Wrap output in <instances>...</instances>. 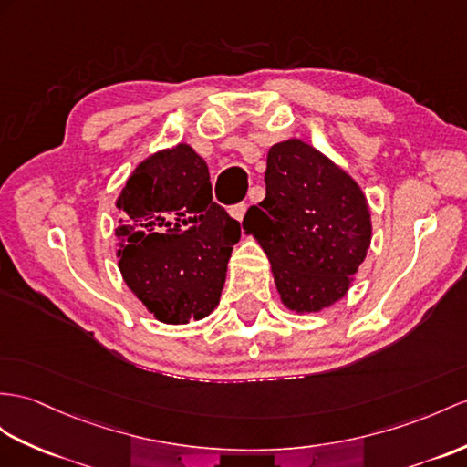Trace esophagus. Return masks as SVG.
<instances>
[{
    "instance_id": "obj_1",
    "label": "esophagus",
    "mask_w": 467,
    "mask_h": 467,
    "mask_svg": "<svg viewBox=\"0 0 467 467\" xmlns=\"http://www.w3.org/2000/svg\"><path fill=\"white\" fill-rule=\"evenodd\" d=\"M245 212H247V203H245V202L235 203V206H232V208H230V215H232L234 220H237V222H242V220H244Z\"/></svg>"
}]
</instances>
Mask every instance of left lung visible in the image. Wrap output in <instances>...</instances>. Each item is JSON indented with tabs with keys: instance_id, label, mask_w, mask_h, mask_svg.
I'll use <instances>...</instances> for the list:
<instances>
[{
	"instance_id": "1",
	"label": "left lung",
	"mask_w": 467,
	"mask_h": 467,
	"mask_svg": "<svg viewBox=\"0 0 467 467\" xmlns=\"http://www.w3.org/2000/svg\"><path fill=\"white\" fill-rule=\"evenodd\" d=\"M244 230L269 257L281 301L295 313L343 299L372 237L360 186L299 139L269 148L265 200L247 210Z\"/></svg>"
}]
</instances>
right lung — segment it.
<instances>
[{"label": "right lung", "instance_id": "1", "mask_svg": "<svg viewBox=\"0 0 467 467\" xmlns=\"http://www.w3.org/2000/svg\"><path fill=\"white\" fill-rule=\"evenodd\" d=\"M119 269L158 321L203 319L225 283L240 222L212 200L208 164L178 144L148 156L117 200Z\"/></svg>", "mask_w": 467, "mask_h": 467}]
</instances>
